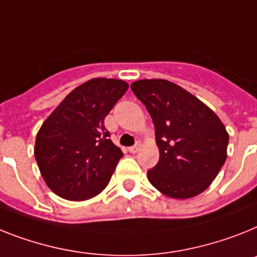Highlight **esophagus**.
<instances>
[{
    "label": "esophagus",
    "mask_w": 257,
    "mask_h": 257,
    "mask_svg": "<svg viewBox=\"0 0 257 257\" xmlns=\"http://www.w3.org/2000/svg\"><path fill=\"white\" fill-rule=\"evenodd\" d=\"M140 148H141V142H137V144H136L135 146H131V148H129L128 150H129V153H132V154H136V153H137L140 150Z\"/></svg>",
    "instance_id": "1"
}]
</instances>
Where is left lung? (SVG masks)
Listing matches in <instances>:
<instances>
[{
  "instance_id": "left-lung-1",
  "label": "left lung",
  "mask_w": 257,
  "mask_h": 257,
  "mask_svg": "<svg viewBox=\"0 0 257 257\" xmlns=\"http://www.w3.org/2000/svg\"><path fill=\"white\" fill-rule=\"evenodd\" d=\"M155 126L159 161L149 182L171 198L193 197L208 188L227 157L228 133L208 105L166 79L131 85Z\"/></svg>"
}]
</instances>
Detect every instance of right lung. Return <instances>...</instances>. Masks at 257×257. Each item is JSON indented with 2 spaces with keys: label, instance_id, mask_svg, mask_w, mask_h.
Returning a JSON list of instances; mask_svg holds the SVG:
<instances>
[{
  "label": "right lung",
  "instance_id": "right-lung-1",
  "mask_svg": "<svg viewBox=\"0 0 257 257\" xmlns=\"http://www.w3.org/2000/svg\"><path fill=\"white\" fill-rule=\"evenodd\" d=\"M128 87L121 79H90L43 122L34 153L44 182L57 196L82 201L107 187L122 152L109 140L104 118Z\"/></svg>",
  "mask_w": 257,
  "mask_h": 257
}]
</instances>
